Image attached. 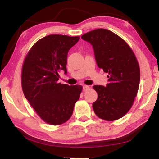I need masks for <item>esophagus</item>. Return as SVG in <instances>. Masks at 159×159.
Masks as SVG:
<instances>
[{"label":"esophagus","mask_w":159,"mask_h":159,"mask_svg":"<svg viewBox=\"0 0 159 159\" xmlns=\"http://www.w3.org/2000/svg\"><path fill=\"white\" fill-rule=\"evenodd\" d=\"M89 89H90V87L88 86V85H84L83 86V91L84 92H85V91H88Z\"/></svg>","instance_id":"1"}]
</instances>
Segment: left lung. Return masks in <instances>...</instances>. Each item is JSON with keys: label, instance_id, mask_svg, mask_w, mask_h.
<instances>
[{"label": "left lung", "instance_id": "1", "mask_svg": "<svg viewBox=\"0 0 159 159\" xmlns=\"http://www.w3.org/2000/svg\"><path fill=\"white\" fill-rule=\"evenodd\" d=\"M81 38L92 45L98 66L108 74L106 87L93 86L98 93L93 110L104 120L120 119L131 108L139 88L140 72L135 56L127 43L110 30H94Z\"/></svg>", "mask_w": 159, "mask_h": 159}]
</instances>
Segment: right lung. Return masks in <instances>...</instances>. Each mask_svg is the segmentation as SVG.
<instances>
[{
	"instance_id": "add662e5",
	"label": "right lung",
	"mask_w": 159,
	"mask_h": 159,
	"mask_svg": "<svg viewBox=\"0 0 159 159\" xmlns=\"http://www.w3.org/2000/svg\"><path fill=\"white\" fill-rule=\"evenodd\" d=\"M80 37L50 34L38 40L26 56L21 72L24 95L39 116L58 125L72 115L82 87L58 83V72L66 75L67 55Z\"/></svg>"
}]
</instances>
